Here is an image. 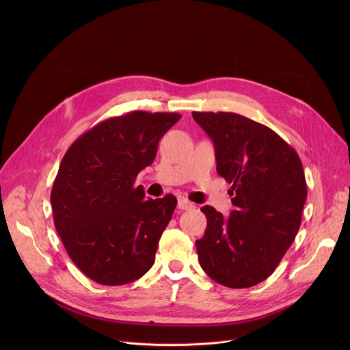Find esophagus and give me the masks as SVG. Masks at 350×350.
I'll use <instances>...</instances> for the list:
<instances>
[{"mask_svg": "<svg viewBox=\"0 0 350 350\" xmlns=\"http://www.w3.org/2000/svg\"><path fill=\"white\" fill-rule=\"evenodd\" d=\"M195 205L192 202H189L185 196H178L177 199V208L181 211H187V209H192Z\"/></svg>", "mask_w": 350, "mask_h": 350, "instance_id": "obj_1", "label": "esophagus"}]
</instances>
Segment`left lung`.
Wrapping results in <instances>:
<instances>
[{
    "label": "left lung",
    "instance_id": "left-lung-1",
    "mask_svg": "<svg viewBox=\"0 0 350 350\" xmlns=\"http://www.w3.org/2000/svg\"><path fill=\"white\" fill-rule=\"evenodd\" d=\"M212 138L216 170L231 184L226 219L201 208L208 226L195 241L204 271L228 288H249L273 274L302 221L308 187L301 158L277 133L232 112H192Z\"/></svg>",
    "mask_w": 350,
    "mask_h": 350
}]
</instances>
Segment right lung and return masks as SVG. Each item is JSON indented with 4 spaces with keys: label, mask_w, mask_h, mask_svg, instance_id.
Wrapping results in <instances>:
<instances>
[{
    "label": "right lung",
    "mask_w": 350,
    "mask_h": 350,
    "mask_svg": "<svg viewBox=\"0 0 350 350\" xmlns=\"http://www.w3.org/2000/svg\"><path fill=\"white\" fill-rule=\"evenodd\" d=\"M180 118L144 111L111 118L66 151L51 191L54 224L69 258L92 281L124 285L152 267L177 199H145L134 181Z\"/></svg>",
    "instance_id": "obj_1"
}]
</instances>
